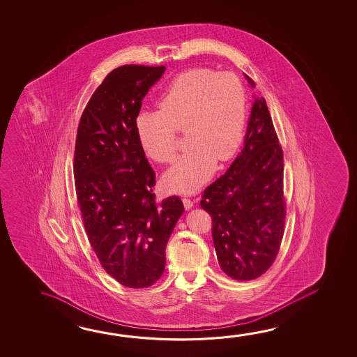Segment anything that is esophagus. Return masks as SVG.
<instances>
[{"mask_svg": "<svg viewBox=\"0 0 357 357\" xmlns=\"http://www.w3.org/2000/svg\"><path fill=\"white\" fill-rule=\"evenodd\" d=\"M181 200H183V204L185 209H190L193 206V200L189 199V198H183Z\"/></svg>", "mask_w": 357, "mask_h": 357, "instance_id": "esophagus-1", "label": "esophagus"}]
</instances>
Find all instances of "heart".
Instances as JSON below:
<instances>
[{
    "instance_id": "b5f03b06",
    "label": "heart",
    "mask_w": 357,
    "mask_h": 357,
    "mask_svg": "<svg viewBox=\"0 0 357 357\" xmlns=\"http://www.w3.org/2000/svg\"><path fill=\"white\" fill-rule=\"evenodd\" d=\"M245 91L237 76L206 68L184 71L165 89L159 110H142L135 119L139 142L148 157L172 163L178 132L187 151L164 183L173 192L192 193L209 178L214 164L229 160L243 138Z\"/></svg>"
}]
</instances>
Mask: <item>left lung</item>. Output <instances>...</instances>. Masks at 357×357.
Masks as SVG:
<instances>
[{"label":"left lung","mask_w":357,"mask_h":357,"mask_svg":"<svg viewBox=\"0 0 357 357\" xmlns=\"http://www.w3.org/2000/svg\"><path fill=\"white\" fill-rule=\"evenodd\" d=\"M200 206L211 214L214 248L225 275L250 281L268 271L281 247L286 199L283 151L262 96L252 107L243 149L206 188Z\"/></svg>","instance_id":"obj_1"}]
</instances>
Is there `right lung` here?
Returning a JSON list of instances; mask_svg holds the SVG:
<instances>
[{"label": "right lung", "mask_w": 357, "mask_h": 357, "mask_svg": "<svg viewBox=\"0 0 357 357\" xmlns=\"http://www.w3.org/2000/svg\"><path fill=\"white\" fill-rule=\"evenodd\" d=\"M164 66L124 65L107 74L82 112L76 134L77 206L101 267L120 284L151 287L163 275L165 247L184 206L158 202L155 173L135 119Z\"/></svg>", "instance_id": "obj_1"}]
</instances>
